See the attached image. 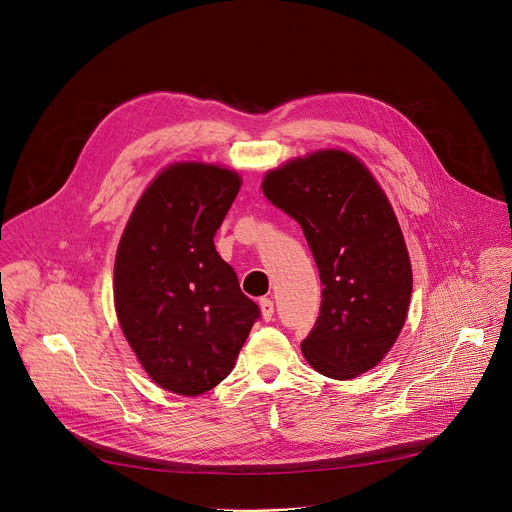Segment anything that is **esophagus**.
Returning a JSON list of instances; mask_svg holds the SVG:
<instances>
[{"instance_id":"obj_1","label":"esophagus","mask_w":512,"mask_h":512,"mask_svg":"<svg viewBox=\"0 0 512 512\" xmlns=\"http://www.w3.org/2000/svg\"><path fill=\"white\" fill-rule=\"evenodd\" d=\"M259 308H261V314H263V320H271L273 318V300L271 298H261L259 300Z\"/></svg>"}]
</instances>
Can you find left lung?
Instances as JSON below:
<instances>
[{"label": "left lung", "instance_id": "left-lung-1", "mask_svg": "<svg viewBox=\"0 0 512 512\" xmlns=\"http://www.w3.org/2000/svg\"><path fill=\"white\" fill-rule=\"evenodd\" d=\"M265 198L300 223L320 271L322 304L302 352L338 381L367 373L395 344L411 298V263L395 212L356 158L326 150L263 180Z\"/></svg>", "mask_w": 512, "mask_h": 512}]
</instances>
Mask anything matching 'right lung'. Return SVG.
Here are the masks:
<instances>
[{
  "mask_svg": "<svg viewBox=\"0 0 512 512\" xmlns=\"http://www.w3.org/2000/svg\"><path fill=\"white\" fill-rule=\"evenodd\" d=\"M239 188L225 168L170 166L139 198L117 249L121 330L148 375L178 395L227 379L261 318L214 249Z\"/></svg>",
  "mask_w": 512,
  "mask_h": 512,
  "instance_id": "obj_1",
  "label": "right lung"
}]
</instances>
